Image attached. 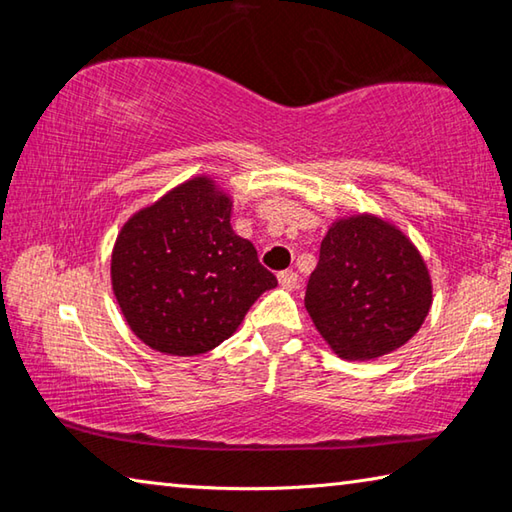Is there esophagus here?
Returning <instances> with one entry per match:
<instances>
[{"mask_svg":"<svg viewBox=\"0 0 512 512\" xmlns=\"http://www.w3.org/2000/svg\"><path fill=\"white\" fill-rule=\"evenodd\" d=\"M277 280H280V284H282L284 289H296L298 282H300V277H298L296 271H282L280 275H277Z\"/></svg>","mask_w":512,"mask_h":512,"instance_id":"1","label":"esophagus"}]
</instances>
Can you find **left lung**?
Listing matches in <instances>:
<instances>
[{"label":"left lung","mask_w":512,"mask_h":512,"mask_svg":"<svg viewBox=\"0 0 512 512\" xmlns=\"http://www.w3.org/2000/svg\"><path fill=\"white\" fill-rule=\"evenodd\" d=\"M305 307L341 359L370 361L411 339L431 309V277L418 248L375 214L329 225Z\"/></svg>","instance_id":"left-lung-1"}]
</instances>
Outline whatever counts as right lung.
Wrapping results in <instances>:
<instances>
[{"mask_svg":"<svg viewBox=\"0 0 512 512\" xmlns=\"http://www.w3.org/2000/svg\"><path fill=\"white\" fill-rule=\"evenodd\" d=\"M230 214L232 198L196 176L124 223L112 248V293L149 348L173 357L210 352L277 287Z\"/></svg>","mask_w":512,"mask_h":512,"instance_id":"1","label":"right lung"}]
</instances>
